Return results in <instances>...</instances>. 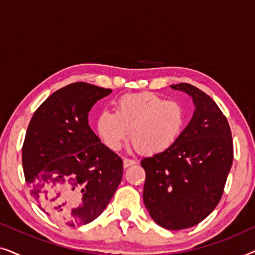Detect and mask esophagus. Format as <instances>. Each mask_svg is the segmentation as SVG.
<instances>
[{
    "instance_id": "1",
    "label": "esophagus",
    "mask_w": 255,
    "mask_h": 255,
    "mask_svg": "<svg viewBox=\"0 0 255 255\" xmlns=\"http://www.w3.org/2000/svg\"><path fill=\"white\" fill-rule=\"evenodd\" d=\"M134 163H135V161H134V160H132V159H127V158H125V159L123 160V166H124V168H128V167L133 166Z\"/></svg>"
}]
</instances>
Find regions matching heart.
<instances>
[{
  "label": "heart",
  "instance_id": "obj_1",
  "mask_svg": "<svg viewBox=\"0 0 255 255\" xmlns=\"http://www.w3.org/2000/svg\"><path fill=\"white\" fill-rule=\"evenodd\" d=\"M186 124L182 104L151 92L123 95L117 101L116 111L103 110L97 117V131L108 147L120 148L130 131L133 147L146 155L169 151Z\"/></svg>",
  "mask_w": 255,
  "mask_h": 255
}]
</instances>
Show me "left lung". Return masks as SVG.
<instances>
[{"mask_svg": "<svg viewBox=\"0 0 255 255\" xmlns=\"http://www.w3.org/2000/svg\"><path fill=\"white\" fill-rule=\"evenodd\" d=\"M170 88L193 100V117L169 151L144 158L145 207L156 224L167 230L197 225L221 200L233 161L228 120L215 101L189 83Z\"/></svg>", "mask_w": 255, "mask_h": 255, "instance_id": "left-lung-1", "label": "left lung"}]
</instances>
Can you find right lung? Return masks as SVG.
Returning <instances> with one entry per match:
<instances>
[{
  "label": "right lung",
  "mask_w": 255,
  "mask_h": 255,
  "mask_svg": "<svg viewBox=\"0 0 255 255\" xmlns=\"http://www.w3.org/2000/svg\"><path fill=\"white\" fill-rule=\"evenodd\" d=\"M113 92L86 82L57 90L27 127L22 151L26 183L38 207L68 226L102 214L123 176V161L88 123L97 101Z\"/></svg>",
  "instance_id": "add662e5"
}]
</instances>
